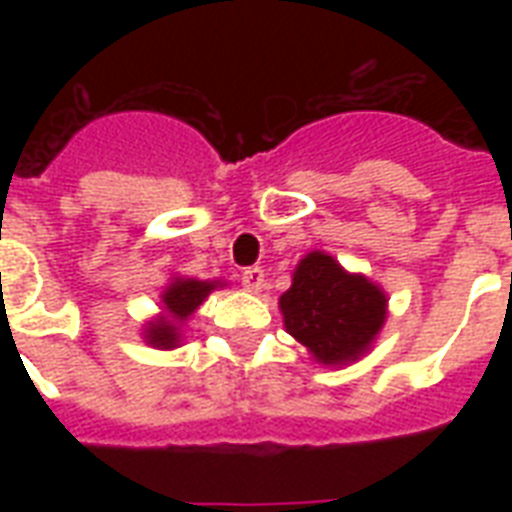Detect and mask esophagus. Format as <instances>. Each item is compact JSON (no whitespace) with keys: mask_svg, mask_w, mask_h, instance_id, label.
<instances>
[{"mask_svg":"<svg viewBox=\"0 0 512 512\" xmlns=\"http://www.w3.org/2000/svg\"><path fill=\"white\" fill-rule=\"evenodd\" d=\"M241 284H244V289H249V292H260V289L265 287L263 268H257V265L244 268V271H241Z\"/></svg>","mask_w":512,"mask_h":512,"instance_id":"34e87169","label":"esophagus"}]
</instances>
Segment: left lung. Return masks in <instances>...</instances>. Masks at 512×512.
I'll list each match as a JSON object with an SVG mask.
<instances>
[{"label": "left lung", "mask_w": 512, "mask_h": 512, "mask_svg": "<svg viewBox=\"0 0 512 512\" xmlns=\"http://www.w3.org/2000/svg\"><path fill=\"white\" fill-rule=\"evenodd\" d=\"M284 327L321 364L353 361L385 321V295L364 276H350L324 252L300 260L292 287L281 295Z\"/></svg>", "instance_id": "left-lung-1"}]
</instances>
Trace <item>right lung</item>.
Listing matches in <instances>:
<instances>
[{
  "label": "right lung",
  "mask_w": 512,
  "mask_h": 512,
  "mask_svg": "<svg viewBox=\"0 0 512 512\" xmlns=\"http://www.w3.org/2000/svg\"><path fill=\"white\" fill-rule=\"evenodd\" d=\"M217 287V281H196L177 279L172 281L167 292L162 295V303L167 308V316L151 324L146 332V340L156 348H177V324L191 316L201 305V300Z\"/></svg>",
  "instance_id": "add662e5"
}]
</instances>
